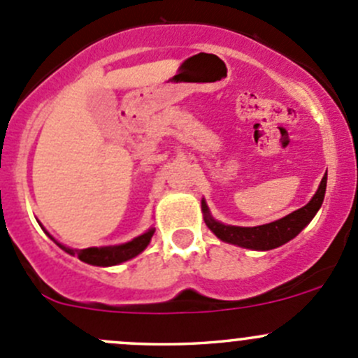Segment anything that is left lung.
Wrapping results in <instances>:
<instances>
[{"label": "left lung", "mask_w": 358, "mask_h": 358, "mask_svg": "<svg viewBox=\"0 0 358 358\" xmlns=\"http://www.w3.org/2000/svg\"><path fill=\"white\" fill-rule=\"evenodd\" d=\"M326 183H327V173L324 175L322 182H320L319 190L312 201L303 208L296 209L291 215L284 216V218L277 220V222L266 223V225L259 227H232L223 225V223L216 222L209 216L208 206L202 201V213H204V222L209 229L215 232L218 239L225 241V243L236 244V246L248 248V249H258V251H268V249L279 248L291 241L292 237L298 236L315 216L319 208L322 206L324 196H326Z\"/></svg>", "instance_id": "8db88e82"}]
</instances>
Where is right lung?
Masks as SVG:
<instances>
[{"label":"right lung","instance_id":"obj_1","mask_svg":"<svg viewBox=\"0 0 358 358\" xmlns=\"http://www.w3.org/2000/svg\"><path fill=\"white\" fill-rule=\"evenodd\" d=\"M154 236V229H150L149 232H145L143 236L136 237V239H133L131 243H126V244H121V246H114V248H86V249H71V248H66L62 246V244H59L60 248L64 249V251L69 252V255L72 256H78L81 262L85 263H90V265H95V266H110V265H117V263H122L126 262V259H131L135 258L136 255H140V252L143 251V249L147 248V244L150 243V237Z\"/></svg>","mask_w":358,"mask_h":358}]
</instances>
